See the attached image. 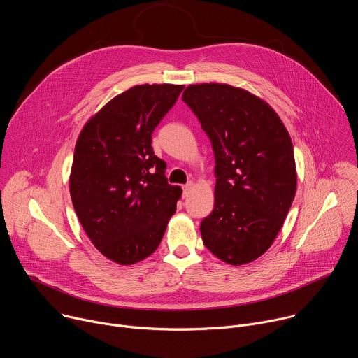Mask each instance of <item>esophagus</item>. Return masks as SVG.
Segmentation results:
<instances>
[{
    "instance_id": "34e87169",
    "label": "esophagus",
    "mask_w": 358,
    "mask_h": 358,
    "mask_svg": "<svg viewBox=\"0 0 358 358\" xmlns=\"http://www.w3.org/2000/svg\"><path fill=\"white\" fill-rule=\"evenodd\" d=\"M192 188H194V182H192V181L187 182V184L182 187V191H184V196H188V195L191 194Z\"/></svg>"
}]
</instances>
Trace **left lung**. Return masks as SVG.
<instances>
[{
    "instance_id": "left-lung-1",
    "label": "left lung",
    "mask_w": 358,
    "mask_h": 358,
    "mask_svg": "<svg viewBox=\"0 0 358 358\" xmlns=\"http://www.w3.org/2000/svg\"><path fill=\"white\" fill-rule=\"evenodd\" d=\"M192 109L215 153V206L201 223L206 249L230 266L263 256L280 233L296 192L291 136L278 113L250 91L191 84Z\"/></svg>"
}]
</instances>
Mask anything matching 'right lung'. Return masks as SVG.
I'll list each match as a JSON object with an SVG mask.
<instances>
[{"label":"right lung","mask_w":358,"mask_h":358,"mask_svg":"<svg viewBox=\"0 0 358 358\" xmlns=\"http://www.w3.org/2000/svg\"><path fill=\"white\" fill-rule=\"evenodd\" d=\"M181 84H141L117 94L83 127L70 171L77 217L96 250L119 266L156 252L182 189L170 185L152 134Z\"/></svg>","instance_id":"right-lung-1"}]
</instances>
